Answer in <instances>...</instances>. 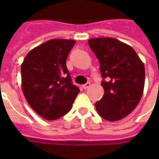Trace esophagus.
<instances>
[{
	"label": "esophagus",
	"mask_w": 159,
	"mask_h": 159,
	"mask_svg": "<svg viewBox=\"0 0 159 159\" xmlns=\"http://www.w3.org/2000/svg\"><path fill=\"white\" fill-rule=\"evenodd\" d=\"M90 86H91L90 83H86V84L83 85V89H89Z\"/></svg>",
	"instance_id": "esophagus-1"
}]
</instances>
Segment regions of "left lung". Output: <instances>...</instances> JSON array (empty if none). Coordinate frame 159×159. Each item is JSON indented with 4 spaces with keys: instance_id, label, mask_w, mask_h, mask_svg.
Segmentation results:
<instances>
[{
    "instance_id": "1",
    "label": "left lung",
    "mask_w": 159,
    "mask_h": 159,
    "mask_svg": "<svg viewBox=\"0 0 159 159\" xmlns=\"http://www.w3.org/2000/svg\"><path fill=\"white\" fill-rule=\"evenodd\" d=\"M100 62L103 97L95 103L98 114L111 122L131 113L140 102L145 85V66L132 47L112 37L88 41Z\"/></svg>"
}]
</instances>
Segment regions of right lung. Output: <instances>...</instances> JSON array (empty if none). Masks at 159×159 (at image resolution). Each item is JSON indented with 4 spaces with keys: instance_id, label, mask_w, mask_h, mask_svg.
Instances as JSON below:
<instances>
[{
    "instance_id": "right-lung-1",
    "label": "right lung",
    "mask_w": 159,
    "mask_h": 159,
    "mask_svg": "<svg viewBox=\"0 0 159 159\" xmlns=\"http://www.w3.org/2000/svg\"><path fill=\"white\" fill-rule=\"evenodd\" d=\"M75 40L52 39L31 49L21 65V85L30 107L47 120L72 107L79 89L71 83L66 59Z\"/></svg>"
}]
</instances>
